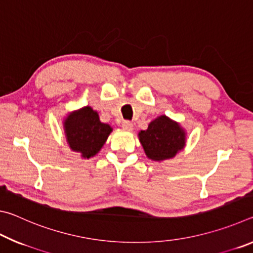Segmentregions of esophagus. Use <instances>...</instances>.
<instances>
[{
    "label": "esophagus",
    "instance_id": "esophagus-1",
    "mask_svg": "<svg viewBox=\"0 0 253 253\" xmlns=\"http://www.w3.org/2000/svg\"><path fill=\"white\" fill-rule=\"evenodd\" d=\"M122 127L124 129H127V130H131L132 129V124L129 121H124L122 123Z\"/></svg>",
    "mask_w": 253,
    "mask_h": 253
}]
</instances>
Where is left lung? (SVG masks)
<instances>
[{
    "label": "left lung",
    "mask_w": 253,
    "mask_h": 253,
    "mask_svg": "<svg viewBox=\"0 0 253 253\" xmlns=\"http://www.w3.org/2000/svg\"><path fill=\"white\" fill-rule=\"evenodd\" d=\"M138 137L146 156L156 162L173 158L184 148L186 140L181 125L165 115L154 119L146 130L139 131Z\"/></svg>",
    "instance_id": "8db88e82"
}]
</instances>
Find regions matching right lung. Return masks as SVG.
<instances>
[{"mask_svg": "<svg viewBox=\"0 0 253 253\" xmlns=\"http://www.w3.org/2000/svg\"><path fill=\"white\" fill-rule=\"evenodd\" d=\"M63 128L70 148L84 158L95 156L113 130L108 124L100 122L97 111L89 106L68 115Z\"/></svg>", "mask_w": 253, "mask_h": 253, "instance_id": "right-lung-1", "label": "right lung"}]
</instances>
